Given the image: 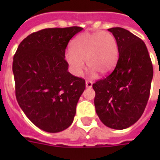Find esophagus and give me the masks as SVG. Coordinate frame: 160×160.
I'll return each mask as SVG.
<instances>
[{
	"label": "esophagus",
	"mask_w": 160,
	"mask_h": 160,
	"mask_svg": "<svg viewBox=\"0 0 160 160\" xmlns=\"http://www.w3.org/2000/svg\"><path fill=\"white\" fill-rule=\"evenodd\" d=\"M92 82L90 81V80H86V81H85V85H86V87L87 88H91L92 87Z\"/></svg>",
	"instance_id": "34e87169"
}]
</instances>
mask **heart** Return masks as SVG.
Listing matches in <instances>:
<instances>
[{
  "label": "heart",
  "mask_w": 160,
  "mask_h": 160,
  "mask_svg": "<svg viewBox=\"0 0 160 160\" xmlns=\"http://www.w3.org/2000/svg\"><path fill=\"white\" fill-rule=\"evenodd\" d=\"M71 50L65 53V60L75 75H81L85 60L93 74L95 70L105 75L113 70L119 56L116 39L106 31L81 34L73 41Z\"/></svg>",
  "instance_id": "heart-1"
}]
</instances>
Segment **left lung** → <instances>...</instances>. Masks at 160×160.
<instances>
[{
  "label": "left lung",
  "instance_id": "obj_1",
  "mask_svg": "<svg viewBox=\"0 0 160 160\" xmlns=\"http://www.w3.org/2000/svg\"><path fill=\"white\" fill-rule=\"evenodd\" d=\"M115 37L119 59L114 70L93 84L95 111L103 124L124 129L139 120L149 97L153 65L145 44L125 29H108Z\"/></svg>",
  "mask_w": 160,
  "mask_h": 160
}]
</instances>
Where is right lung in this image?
<instances>
[{
    "label": "right lung",
    "mask_w": 160,
    "mask_h": 160,
    "mask_svg": "<svg viewBox=\"0 0 160 160\" xmlns=\"http://www.w3.org/2000/svg\"><path fill=\"white\" fill-rule=\"evenodd\" d=\"M83 28H48L29 35L14 55L12 70L19 105L35 125L58 133L74 120L85 81L68 71L69 41Z\"/></svg>",
    "instance_id": "1"
}]
</instances>
